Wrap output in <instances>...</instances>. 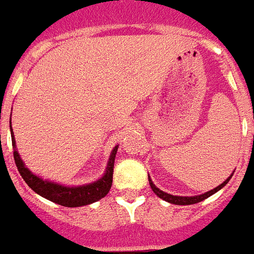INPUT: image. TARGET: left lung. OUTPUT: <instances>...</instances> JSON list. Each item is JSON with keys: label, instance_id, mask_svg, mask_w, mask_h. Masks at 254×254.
Masks as SVG:
<instances>
[{"label": "left lung", "instance_id": "8db88e82", "mask_svg": "<svg viewBox=\"0 0 254 254\" xmlns=\"http://www.w3.org/2000/svg\"><path fill=\"white\" fill-rule=\"evenodd\" d=\"M232 178V175L227 179V181H224L223 183H221L220 186H217L216 189L211 190V191H208V192L205 193H201V195H197V196H174V195H170V193H166L163 192V191H161L159 189H157L154 185H153V182H151V179L149 178V183H150V187L151 190L154 191V193L157 195V196H159L161 199H163V200L169 201V203H171V204H179V205H187V204H195V203H199V201L204 200V199H207L208 196H211L212 193L217 192L219 190L223 189L227 183L229 182V179Z\"/></svg>", "mask_w": 254, "mask_h": 254}]
</instances>
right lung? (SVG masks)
Segmentation results:
<instances>
[{
  "instance_id": "right-lung-1",
  "label": "right lung",
  "mask_w": 254,
  "mask_h": 254,
  "mask_svg": "<svg viewBox=\"0 0 254 254\" xmlns=\"http://www.w3.org/2000/svg\"><path fill=\"white\" fill-rule=\"evenodd\" d=\"M11 134H13V129L10 127ZM11 143L15 146V139L14 135H11ZM117 147L113 149L108 163L107 171L104 174V177L95 183L91 185L80 186V187H64V186L57 185V183H51V182L43 181L41 178L35 177L31 171L26 169L23 162L21 161V157L18 154V151L14 149V162L17 166L18 171L23 178V181L27 183L30 189L39 193L41 196L49 199V200L61 204L63 207H80V205L91 204L93 201L100 200L109 192L112 187V181H113V163H115L116 153H117Z\"/></svg>"
}]
</instances>
